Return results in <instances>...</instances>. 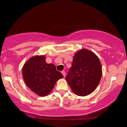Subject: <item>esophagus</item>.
Segmentation results:
<instances>
[{"label": "esophagus", "instance_id": "esophagus-1", "mask_svg": "<svg viewBox=\"0 0 127 127\" xmlns=\"http://www.w3.org/2000/svg\"><path fill=\"white\" fill-rule=\"evenodd\" d=\"M61 74H62L63 75L64 77H65V75H66V72H65L64 71H61Z\"/></svg>", "mask_w": 127, "mask_h": 127}]
</instances>
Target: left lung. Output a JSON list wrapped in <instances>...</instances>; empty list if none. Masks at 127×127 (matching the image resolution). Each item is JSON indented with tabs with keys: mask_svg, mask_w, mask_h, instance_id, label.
Returning <instances> with one entry per match:
<instances>
[{
	"mask_svg": "<svg viewBox=\"0 0 127 127\" xmlns=\"http://www.w3.org/2000/svg\"><path fill=\"white\" fill-rule=\"evenodd\" d=\"M102 68L95 53L86 49L77 52L66 80L75 95L84 96L93 92L100 82Z\"/></svg>",
	"mask_w": 127,
	"mask_h": 127,
	"instance_id": "1",
	"label": "left lung"
}]
</instances>
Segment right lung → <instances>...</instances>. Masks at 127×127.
I'll list each match as a JSON object with an SVG mask.
<instances>
[{"label":"right lung","instance_id":"1","mask_svg":"<svg viewBox=\"0 0 127 127\" xmlns=\"http://www.w3.org/2000/svg\"><path fill=\"white\" fill-rule=\"evenodd\" d=\"M23 76L27 86L41 96L49 94L56 81L63 75L53 64H47L44 56L29 59L23 67Z\"/></svg>","mask_w":127,"mask_h":127}]
</instances>
